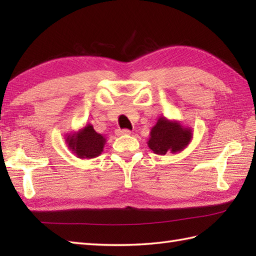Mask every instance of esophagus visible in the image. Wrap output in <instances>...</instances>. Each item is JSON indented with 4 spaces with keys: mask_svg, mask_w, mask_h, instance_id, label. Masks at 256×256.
I'll return each instance as SVG.
<instances>
[{
    "mask_svg": "<svg viewBox=\"0 0 256 256\" xmlns=\"http://www.w3.org/2000/svg\"><path fill=\"white\" fill-rule=\"evenodd\" d=\"M116 133V135H125V134H130L131 133V131L128 128H118Z\"/></svg>",
    "mask_w": 256,
    "mask_h": 256,
    "instance_id": "obj_1",
    "label": "esophagus"
}]
</instances>
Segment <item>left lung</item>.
Instances as JSON below:
<instances>
[{"instance_id":"1","label":"left lung","mask_w":256,"mask_h":256,"mask_svg":"<svg viewBox=\"0 0 256 256\" xmlns=\"http://www.w3.org/2000/svg\"><path fill=\"white\" fill-rule=\"evenodd\" d=\"M192 136L190 130L184 128L177 122H170L165 118H160L150 131L148 146L158 155H165L167 152L176 153L186 148Z\"/></svg>"}]
</instances>
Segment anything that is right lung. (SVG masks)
<instances>
[{
    "label": "right lung",
    "mask_w": 256,
    "mask_h": 256,
    "mask_svg": "<svg viewBox=\"0 0 256 256\" xmlns=\"http://www.w3.org/2000/svg\"><path fill=\"white\" fill-rule=\"evenodd\" d=\"M67 142L70 150L80 158H94L101 154L106 138L96 133L92 125L88 124L78 134L68 136Z\"/></svg>",
    "instance_id": "obj_1"
}]
</instances>
